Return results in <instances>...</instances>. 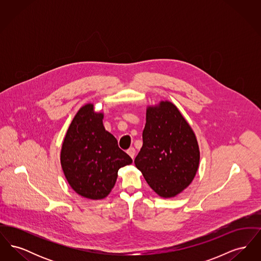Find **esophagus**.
<instances>
[{
    "mask_svg": "<svg viewBox=\"0 0 261 261\" xmlns=\"http://www.w3.org/2000/svg\"><path fill=\"white\" fill-rule=\"evenodd\" d=\"M127 153H128V154L131 156V159L133 160L134 156H135V154H136V150H135L134 148H130V149L127 150Z\"/></svg>",
    "mask_w": 261,
    "mask_h": 261,
    "instance_id": "34e87169",
    "label": "esophagus"
}]
</instances>
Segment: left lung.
<instances>
[{
	"mask_svg": "<svg viewBox=\"0 0 261 261\" xmlns=\"http://www.w3.org/2000/svg\"><path fill=\"white\" fill-rule=\"evenodd\" d=\"M199 158L196 134L173 102L147 107L143 147L134 163L161 198H174L189 187Z\"/></svg>",
	"mask_w": 261,
	"mask_h": 261,
	"instance_id": "obj_1",
	"label": "left lung"
}]
</instances>
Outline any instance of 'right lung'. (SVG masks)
Wrapping results in <instances>:
<instances>
[{
	"instance_id": "1",
	"label": "right lung",
	"mask_w": 261,
	"mask_h": 261,
	"mask_svg": "<svg viewBox=\"0 0 261 261\" xmlns=\"http://www.w3.org/2000/svg\"><path fill=\"white\" fill-rule=\"evenodd\" d=\"M103 112L94 103L81 107L62 142L61 164L69 186L79 196L98 200L107 198L115 185L118 170L132 159L118 148L115 137L105 129Z\"/></svg>"
}]
</instances>
